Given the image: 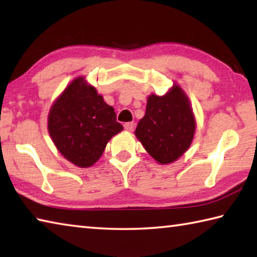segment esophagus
<instances>
[{
  "label": "esophagus",
  "mask_w": 257,
  "mask_h": 257,
  "mask_svg": "<svg viewBox=\"0 0 257 257\" xmlns=\"http://www.w3.org/2000/svg\"><path fill=\"white\" fill-rule=\"evenodd\" d=\"M123 127L125 130H128V132H133L134 128H135V123L134 122H125L123 124Z\"/></svg>",
  "instance_id": "1"
}]
</instances>
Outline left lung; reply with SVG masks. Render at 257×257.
I'll return each mask as SVG.
<instances>
[{"label":"left lung","instance_id":"8db88e82","mask_svg":"<svg viewBox=\"0 0 257 257\" xmlns=\"http://www.w3.org/2000/svg\"><path fill=\"white\" fill-rule=\"evenodd\" d=\"M195 118L188 98L178 85L164 96L151 95L136 135L152 158L171 163L188 150L194 138Z\"/></svg>","mask_w":257,"mask_h":257}]
</instances>
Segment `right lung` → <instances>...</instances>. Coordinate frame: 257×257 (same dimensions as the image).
Here are the masks:
<instances>
[{"label": "right lung", "instance_id": "add662e5", "mask_svg": "<svg viewBox=\"0 0 257 257\" xmlns=\"http://www.w3.org/2000/svg\"><path fill=\"white\" fill-rule=\"evenodd\" d=\"M122 129L114 108L84 78H77L64 89L49 114V133L56 149L80 168L96 162L111 137Z\"/></svg>", "mask_w": 257, "mask_h": 257}]
</instances>
